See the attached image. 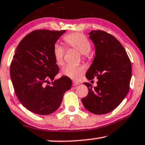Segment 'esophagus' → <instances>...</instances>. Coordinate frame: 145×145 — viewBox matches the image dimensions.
I'll list each match as a JSON object with an SVG mask.
<instances>
[{"label": "esophagus", "mask_w": 145, "mask_h": 145, "mask_svg": "<svg viewBox=\"0 0 145 145\" xmlns=\"http://www.w3.org/2000/svg\"><path fill=\"white\" fill-rule=\"evenodd\" d=\"M79 84H79L78 82H75V81H74V82H73V86H77Z\"/></svg>", "instance_id": "esophagus-1"}]
</instances>
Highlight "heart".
<instances>
[{"mask_svg":"<svg viewBox=\"0 0 145 145\" xmlns=\"http://www.w3.org/2000/svg\"><path fill=\"white\" fill-rule=\"evenodd\" d=\"M63 41L67 46L78 50L79 52L86 55L91 49V44L84 34L79 32L71 33L63 37ZM64 49L60 44L56 43L53 46L52 53L56 63L59 65H62L63 63V56ZM85 68L82 65L74 66L66 65L61 70V74L67 78L74 80H78L84 74Z\"/></svg>","mask_w":145,"mask_h":145,"instance_id":"heart-1","label":"heart"}]
</instances>
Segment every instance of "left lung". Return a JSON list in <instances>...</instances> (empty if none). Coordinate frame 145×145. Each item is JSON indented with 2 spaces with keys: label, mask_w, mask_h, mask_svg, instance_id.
Wrapping results in <instances>:
<instances>
[{
  "label": "left lung",
  "mask_w": 145,
  "mask_h": 145,
  "mask_svg": "<svg viewBox=\"0 0 145 145\" xmlns=\"http://www.w3.org/2000/svg\"><path fill=\"white\" fill-rule=\"evenodd\" d=\"M89 34L95 56L86 76L89 80L97 77L98 81L96 87L84 83L89 91L82 101L91 113L106 114L118 107L128 93L131 62L122 44L111 34L102 30H92Z\"/></svg>",
  "instance_id": "obj_1"
}]
</instances>
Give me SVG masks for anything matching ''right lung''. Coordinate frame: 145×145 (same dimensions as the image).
<instances>
[{"label": "right lung", "instance_id": "obj_1", "mask_svg": "<svg viewBox=\"0 0 145 145\" xmlns=\"http://www.w3.org/2000/svg\"><path fill=\"white\" fill-rule=\"evenodd\" d=\"M65 30H34L17 46L10 65V78L22 105L36 114L56 111L72 82L66 76L54 80L59 71L53 46ZM52 83H50V82Z\"/></svg>", "mask_w": 145, "mask_h": 145}]
</instances>
